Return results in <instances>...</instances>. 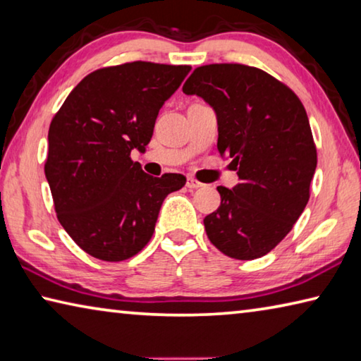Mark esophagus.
Listing matches in <instances>:
<instances>
[{"label":"esophagus","mask_w":361,"mask_h":361,"mask_svg":"<svg viewBox=\"0 0 361 361\" xmlns=\"http://www.w3.org/2000/svg\"><path fill=\"white\" fill-rule=\"evenodd\" d=\"M187 187L190 188V190H197V188L203 187V184H201V182H198V180H195L193 177H188V179H187Z\"/></svg>","instance_id":"esophagus-1"}]
</instances>
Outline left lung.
I'll return each instance as SVG.
<instances>
[{
	"mask_svg": "<svg viewBox=\"0 0 361 361\" xmlns=\"http://www.w3.org/2000/svg\"><path fill=\"white\" fill-rule=\"evenodd\" d=\"M217 116V149L239 182L217 187L220 207L204 217L209 241L236 260L273 250L305 211L317 166L311 126L298 97L262 69L206 65L182 87Z\"/></svg>",
	"mask_w": 361,
	"mask_h": 361,
	"instance_id": "8db88e82",
	"label": "left lung"
}]
</instances>
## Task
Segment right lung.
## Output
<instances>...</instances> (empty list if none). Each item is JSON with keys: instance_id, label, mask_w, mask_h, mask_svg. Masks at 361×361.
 I'll return each instance as SVG.
<instances>
[{"instance_id": "1", "label": "right lung", "mask_w": 361, "mask_h": 361, "mask_svg": "<svg viewBox=\"0 0 361 361\" xmlns=\"http://www.w3.org/2000/svg\"><path fill=\"white\" fill-rule=\"evenodd\" d=\"M190 66L133 61L98 69L68 94L49 128L44 171L63 228L104 262L141 252L182 174H145L131 150L145 152L158 112Z\"/></svg>"}]
</instances>
